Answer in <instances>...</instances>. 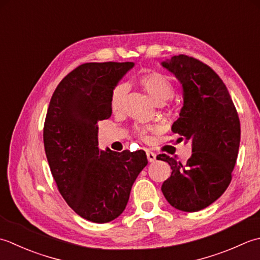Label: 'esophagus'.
<instances>
[{
  "instance_id": "esophagus-1",
  "label": "esophagus",
  "mask_w": 260,
  "mask_h": 260,
  "mask_svg": "<svg viewBox=\"0 0 260 260\" xmlns=\"http://www.w3.org/2000/svg\"><path fill=\"white\" fill-rule=\"evenodd\" d=\"M147 158H148V160H149L150 162L155 161L156 160V153L150 151V150H147Z\"/></svg>"
}]
</instances>
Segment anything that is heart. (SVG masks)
Segmentation results:
<instances>
[{
	"label": "heart",
	"instance_id": "heart-1",
	"mask_svg": "<svg viewBox=\"0 0 260 260\" xmlns=\"http://www.w3.org/2000/svg\"><path fill=\"white\" fill-rule=\"evenodd\" d=\"M142 88L148 93V95L155 101L157 104H162L166 101L173 98L175 93V88L169 78L160 73L150 72L142 74V75L138 78ZM125 89L122 85H119L114 88L112 92V96H111V109L112 111H118L122 104V100L124 96ZM140 136H144V130H139Z\"/></svg>",
	"mask_w": 260,
	"mask_h": 260
}]
</instances>
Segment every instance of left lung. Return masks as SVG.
Here are the masks:
<instances>
[{
	"label": "left lung",
	"mask_w": 260,
	"mask_h": 260,
	"mask_svg": "<svg viewBox=\"0 0 260 260\" xmlns=\"http://www.w3.org/2000/svg\"><path fill=\"white\" fill-rule=\"evenodd\" d=\"M183 88V107L172 131L192 142L185 165L162 153L172 175L161 192L173 208L197 212L215 202L231 182L240 145V121L228 88L211 67L193 57L161 61Z\"/></svg>",
	"instance_id": "8db88e82"
}]
</instances>
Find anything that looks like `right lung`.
Masks as SVG:
<instances>
[{
  "mask_svg": "<svg viewBox=\"0 0 260 260\" xmlns=\"http://www.w3.org/2000/svg\"><path fill=\"white\" fill-rule=\"evenodd\" d=\"M135 62H87L58 84L44 128L47 160L58 189L76 213L95 223L118 218L147 164L144 150L99 149L101 120L112 113V92Z\"/></svg>",
  "mask_w": 260,
  "mask_h": 260,
  "instance_id": "1",
  "label": "right lung"
}]
</instances>
